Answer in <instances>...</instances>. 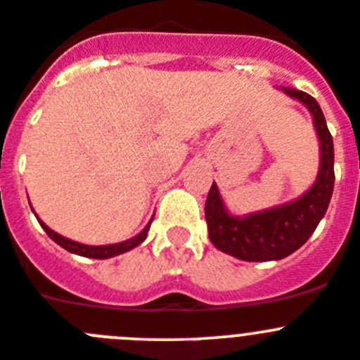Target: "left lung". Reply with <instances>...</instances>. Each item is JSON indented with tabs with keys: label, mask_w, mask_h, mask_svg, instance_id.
Masks as SVG:
<instances>
[{
	"label": "left lung",
	"mask_w": 360,
	"mask_h": 360,
	"mask_svg": "<svg viewBox=\"0 0 360 360\" xmlns=\"http://www.w3.org/2000/svg\"><path fill=\"white\" fill-rule=\"evenodd\" d=\"M283 90L304 102L313 115L321 143L320 173L314 186L299 200L242 219L226 212L217 186L212 184L205 203L210 242L219 251L245 262L283 259L306 244L327 212L334 191V143L321 108L306 91Z\"/></svg>",
	"instance_id": "8db88e82"
}]
</instances>
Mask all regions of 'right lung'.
I'll return each instance as SVG.
<instances>
[{"mask_svg":"<svg viewBox=\"0 0 360 360\" xmlns=\"http://www.w3.org/2000/svg\"><path fill=\"white\" fill-rule=\"evenodd\" d=\"M37 219H39V217H37ZM152 221H153V217H152ZM152 221H150L148 224H146V228L143 229V231L138 235V237L131 238V240L122 242V244L84 245V244H79V242L68 240V238L61 237V235H58L56 231H53V229H51V228H47V226L44 224V222L39 219L40 226H42V228L46 229V233L49 235V237L53 238V240L56 242L58 245H61V248H63V249H67L68 252H74V255H79V256H86V258H94V259L111 258V256L122 255V252H127V251H131V249H134L136 245H139L146 238V235H148V229H150V224H152Z\"/></svg>","mask_w":360,"mask_h":360,"instance_id":"right-lung-1","label":"right lung"}]
</instances>
